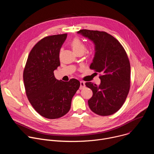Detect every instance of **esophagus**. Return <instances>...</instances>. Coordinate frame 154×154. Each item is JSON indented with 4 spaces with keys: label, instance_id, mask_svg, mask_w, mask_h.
Returning a JSON list of instances; mask_svg holds the SVG:
<instances>
[{
    "label": "esophagus",
    "instance_id": "esophagus-1",
    "mask_svg": "<svg viewBox=\"0 0 154 154\" xmlns=\"http://www.w3.org/2000/svg\"><path fill=\"white\" fill-rule=\"evenodd\" d=\"M80 89L82 90L83 89V88L85 86V82H83V81H80Z\"/></svg>",
    "mask_w": 154,
    "mask_h": 154
}]
</instances>
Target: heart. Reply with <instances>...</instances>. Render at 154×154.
Here are the masks:
<instances>
[{
  "mask_svg": "<svg viewBox=\"0 0 154 154\" xmlns=\"http://www.w3.org/2000/svg\"><path fill=\"white\" fill-rule=\"evenodd\" d=\"M71 46L75 54L79 52H82L83 54L86 51L85 45L80 41V39L77 38H74L71 42Z\"/></svg>",
  "mask_w": 154,
  "mask_h": 154,
  "instance_id": "heart-1",
  "label": "heart"
}]
</instances>
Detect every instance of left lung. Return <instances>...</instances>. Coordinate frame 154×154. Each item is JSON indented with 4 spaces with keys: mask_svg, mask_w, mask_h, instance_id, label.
<instances>
[{
    "mask_svg": "<svg viewBox=\"0 0 154 154\" xmlns=\"http://www.w3.org/2000/svg\"><path fill=\"white\" fill-rule=\"evenodd\" d=\"M77 33L93 42L95 53L90 68L102 74L100 85L85 83L93 91L88 105L97 115H113L121 108L130 90V64L127 55L120 42L106 32L83 29Z\"/></svg>",
    "mask_w": 154,
    "mask_h": 154,
    "instance_id": "1",
    "label": "left lung"
}]
</instances>
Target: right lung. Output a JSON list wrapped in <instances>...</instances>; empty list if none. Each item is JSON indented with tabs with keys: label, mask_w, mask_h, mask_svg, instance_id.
<instances>
[{
	"label": "right lung",
	"mask_w": 154,
	"mask_h": 154,
	"mask_svg": "<svg viewBox=\"0 0 154 154\" xmlns=\"http://www.w3.org/2000/svg\"><path fill=\"white\" fill-rule=\"evenodd\" d=\"M67 34L52 35L38 42L30 51L23 79L27 96L42 116L57 119L66 114L80 83L75 79L58 80L54 72L60 65V51Z\"/></svg>",
	"instance_id": "obj_1"
}]
</instances>
